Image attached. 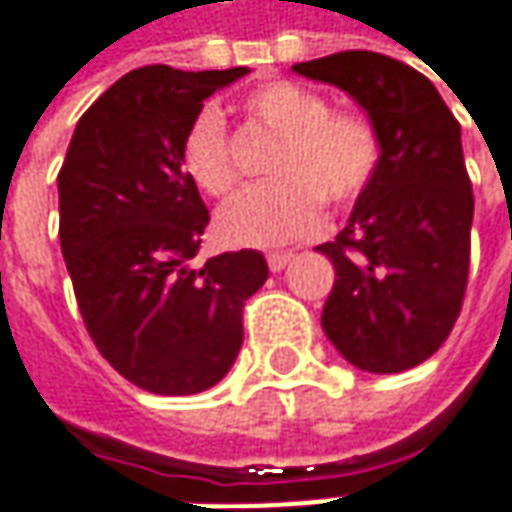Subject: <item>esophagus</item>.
I'll return each instance as SVG.
<instances>
[{"mask_svg": "<svg viewBox=\"0 0 512 512\" xmlns=\"http://www.w3.org/2000/svg\"><path fill=\"white\" fill-rule=\"evenodd\" d=\"M291 252H272V255H266V263H269V269L272 272H283L286 266H289Z\"/></svg>", "mask_w": 512, "mask_h": 512, "instance_id": "34e87169", "label": "esophagus"}]
</instances>
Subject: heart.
Here are the masks:
<instances>
[{
	"instance_id": "b5f03b06",
	"label": "heart",
	"mask_w": 512,
	"mask_h": 512,
	"mask_svg": "<svg viewBox=\"0 0 512 512\" xmlns=\"http://www.w3.org/2000/svg\"><path fill=\"white\" fill-rule=\"evenodd\" d=\"M243 115L277 135L269 175L277 181L246 195L223 215L221 229L240 246H280L317 229L326 198L351 206L371 186L382 161L374 124L360 113L328 110V101L294 81H266L243 98ZM181 167L203 195L229 201L240 192V169L223 121L201 113L184 135Z\"/></svg>"
}]
</instances>
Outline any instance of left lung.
<instances>
[{
	"instance_id": "8db88e82",
	"label": "left lung",
	"mask_w": 512,
	"mask_h": 512,
	"mask_svg": "<svg viewBox=\"0 0 512 512\" xmlns=\"http://www.w3.org/2000/svg\"><path fill=\"white\" fill-rule=\"evenodd\" d=\"M291 70L348 93L382 144L345 229L317 246L337 272L323 331L360 371H408L436 354L462 311L473 223L462 127L431 81L391 56L345 50Z\"/></svg>"
}]
</instances>
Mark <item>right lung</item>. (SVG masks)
<instances>
[{"instance_id": "1", "label": "right lung", "mask_w": 512, "mask_h": 512, "mask_svg": "<svg viewBox=\"0 0 512 512\" xmlns=\"http://www.w3.org/2000/svg\"><path fill=\"white\" fill-rule=\"evenodd\" d=\"M246 73L138 67L81 115L59 172V240L84 326L150 394L221 382L243 345V303L269 277L255 249L192 266L209 212L181 144L203 101Z\"/></svg>"}]
</instances>
